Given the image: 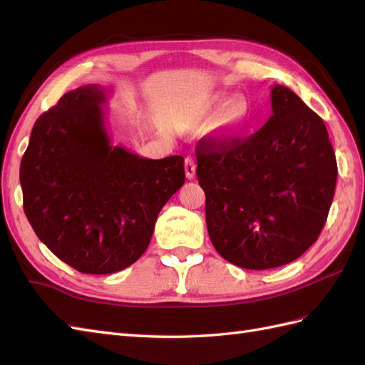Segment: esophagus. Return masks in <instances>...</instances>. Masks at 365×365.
<instances>
[{"label": "esophagus", "instance_id": "1", "mask_svg": "<svg viewBox=\"0 0 365 365\" xmlns=\"http://www.w3.org/2000/svg\"><path fill=\"white\" fill-rule=\"evenodd\" d=\"M184 170L187 180H193L195 178V172H196V164L192 158H185L184 161Z\"/></svg>", "mask_w": 365, "mask_h": 365}]
</instances>
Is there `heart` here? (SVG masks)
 Segmentation results:
<instances>
[{
    "label": "heart",
    "instance_id": "heart-1",
    "mask_svg": "<svg viewBox=\"0 0 365 365\" xmlns=\"http://www.w3.org/2000/svg\"><path fill=\"white\" fill-rule=\"evenodd\" d=\"M187 120L193 126L212 125V132L220 143H231L251 126V106L247 98L224 91L200 98L189 111Z\"/></svg>",
    "mask_w": 365,
    "mask_h": 365
}]
</instances>
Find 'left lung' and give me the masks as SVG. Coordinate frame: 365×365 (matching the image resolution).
Listing matches in <instances>:
<instances>
[{
  "instance_id": "1",
  "label": "left lung",
  "mask_w": 365,
  "mask_h": 365,
  "mask_svg": "<svg viewBox=\"0 0 365 365\" xmlns=\"http://www.w3.org/2000/svg\"><path fill=\"white\" fill-rule=\"evenodd\" d=\"M272 115L248 138H204L196 176L210 240L230 263L269 269L318 239L332 205L336 158L327 129L289 88L274 85Z\"/></svg>"
}]
</instances>
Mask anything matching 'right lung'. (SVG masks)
I'll use <instances>...</instances> for the list:
<instances>
[{
    "mask_svg": "<svg viewBox=\"0 0 365 365\" xmlns=\"http://www.w3.org/2000/svg\"><path fill=\"white\" fill-rule=\"evenodd\" d=\"M106 93L85 85L33 126L21 160L24 213L43 245L83 274L130 267L149 247L158 213L184 184V158H143L113 146Z\"/></svg>",
    "mask_w": 365,
    "mask_h": 365,
    "instance_id": "add662e5",
    "label": "right lung"
}]
</instances>
